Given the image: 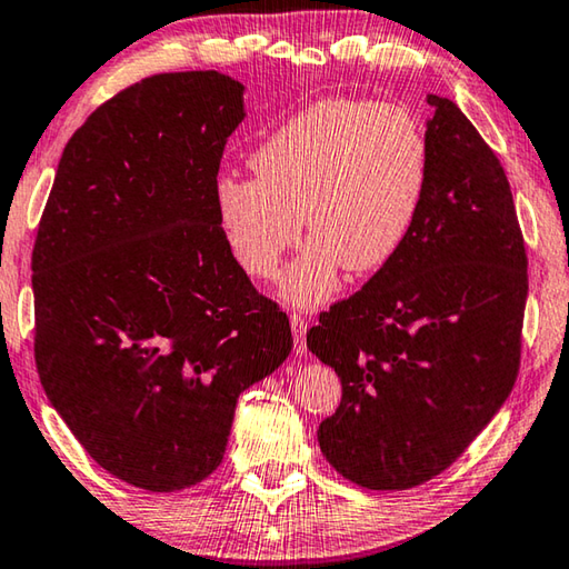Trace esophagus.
<instances>
[{
  "mask_svg": "<svg viewBox=\"0 0 569 569\" xmlns=\"http://www.w3.org/2000/svg\"><path fill=\"white\" fill-rule=\"evenodd\" d=\"M291 329L296 339V353H306V323L301 313H291Z\"/></svg>",
  "mask_w": 569,
  "mask_h": 569,
  "instance_id": "esophagus-1",
  "label": "esophagus"
}]
</instances>
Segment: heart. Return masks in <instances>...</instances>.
Listing matches in <instances>:
<instances>
[{
    "label": "heart",
    "instance_id": "obj_1",
    "mask_svg": "<svg viewBox=\"0 0 569 569\" xmlns=\"http://www.w3.org/2000/svg\"><path fill=\"white\" fill-rule=\"evenodd\" d=\"M250 168L256 178L213 182L230 256L248 276L271 278L306 223L311 238L278 296L316 308L339 291L343 268L381 271L407 246L429 196L431 148L409 110L321 100L258 142Z\"/></svg>",
    "mask_w": 569,
    "mask_h": 569
}]
</instances>
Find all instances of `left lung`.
Returning <instances> with one entry per match:
<instances>
[{
    "label": "left lung",
    "instance_id": "8db88e82",
    "mask_svg": "<svg viewBox=\"0 0 569 569\" xmlns=\"http://www.w3.org/2000/svg\"><path fill=\"white\" fill-rule=\"evenodd\" d=\"M429 196L407 246L306 333L339 373L319 427L329 465L366 489L423 485L502 409L519 371L527 253L492 148L429 94Z\"/></svg>",
    "mask_w": 569,
    "mask_h": 569
}]
</instances>
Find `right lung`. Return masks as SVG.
I'll use <instances>...</instances> for the list:
<instances>
[{
  "instance_id": "obj_1",
  "label": "right lung",
  "mask_w": 569,
  "mask_h": 569,
  "mask_svg": "<svg viewBox=\"0 0 569 569\" xmlns=\"http://www.w3.org/2000/svg\"><path fill=\"white\" fill-rule=\"evenodd\" d=\"M243 84L166 72L100 104L64 146L32 250L34 361L84 451L148 492L198 485L238 397L293 349L248 281L213 182Z\"/></svg>"
}]
</instances>
